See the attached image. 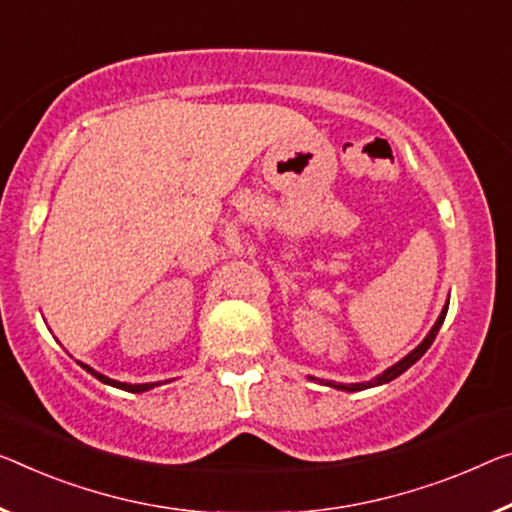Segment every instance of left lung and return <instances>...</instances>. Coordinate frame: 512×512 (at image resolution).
Returning <instances> with one entry per match:
<instances>
[{
  "instance_id": "left-lung-1",
  "label": "left lung",
  "mask_w": 512,
  "mask_h": 512,
  "mask_svg": "<svg viewBox=\"0 0 512 512\" xmlns=\"http://www.w3.org/2000/svg\"><path fill=\"white\" fill-rule=\"evenodd\" d=\"M446 311H448V304L444 306L442 309V313H439V318H437V322L435 325H432V329L428 332V336L423 338V341L416 345V348L410 352V355L407 357H403L398 361V364H393L391 368H387V371H384L382 375H377V377H373L371 382H357V384H343V382H329V380H316V377H311V380H316V382H320V384H327V387H334V389H341V391H364V389H371V387H380V384H387V382H391V380H396L398 375H403L407 368L410 366H414L416 361H419L423 355H426V350L430 348L432 345V341H435V336H437V332H439V327H442V322H444V318H446Z\"/></svg>"
}]
</instances>
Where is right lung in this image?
Returning a JSON list of instances; mask_svg holds the SVG:
<instances>
[{
    "mask_svg": "<svg viewBox=\"0 0 512 512\" xmlns=\"http://www.w3.org/2000/svg\"><path fill=\"white\" fill-rule=\"evenodd\" d=\"M80 366L84 368V371H86V373H91L93 377H96V380H100V382H105V384H109V387H116V389L130 391V393H141V391H148V389H153V387H157V384H160V382H146V384H128V382H119V380H112V377L102 375V373H98V371H93V368H91V366H86V364H82V361H80Z\"/></svg>",
    "mask_w": 512,
    "mask_h": 512,
    "instance_id": "obj_1",
    "label": "right lung"
}]
</instances>
